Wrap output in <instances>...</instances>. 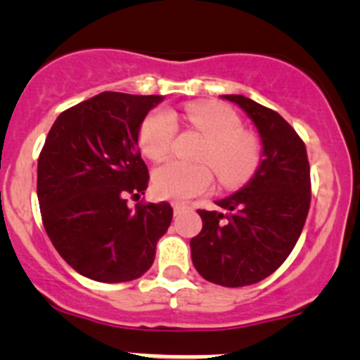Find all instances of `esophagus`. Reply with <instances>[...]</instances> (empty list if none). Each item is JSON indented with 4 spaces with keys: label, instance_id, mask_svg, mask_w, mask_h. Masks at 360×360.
Here are the masks:
<instances>
[{
    "label": "esophagus",
    "instance_id": "esophagus-1",
    "mask_svg": "<svg viewBox=\"0 0 360 360\" xmlns=\"http://www.w3.org/2000/svg\"><path fill=\"white\" fill-rule=\"evenodd\" d=\"M172 207H174V214H181L184 209H186V205L179 202H172Z\"/></svg>",
    "mask_w": 360,
    "mask_h": 360
}]
</instances>
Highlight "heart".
Returning <instances> with one entry per match:
<instances>
[{
    "label": "heart",
    "instance_id": "obj_1",
    "mask_svg": "<svg viewBox=\"0 0 360 360\" xmlns=\"http://www.w3.org/2000/svg\"><path fill=\"white\" fill-rule=\"evenodd\" d=\"M188 122L205 136L197 153L198 163L170 160L157 167L151 176L155 195L169 200H190L212 188L216 170L224 186H238L254 176L259 167L261 144L256 136L242 130L233 110L223 104L198 103L184 110ZM177 134L176 116L157 110L144 118L139 129V146L148 158H165Z\"/></svg>",
    "mask_w": 360,
    "mask_h": 360
}]
</instances>
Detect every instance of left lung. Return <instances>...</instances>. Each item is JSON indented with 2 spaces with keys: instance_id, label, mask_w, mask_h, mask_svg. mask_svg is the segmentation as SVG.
Here are the masks:
<instances>
[{
  "instance_id": "left-lung-1",
  "label": "left lung",
  "mask_w": 360,
  "mask_h": 360,
  "mask_svg": "<svg viewBox=\"0 0 360 360\" xmlns=\"http://www.w3.org/2000/svg\"><path fill=\"white\" fill-rule=\"evenodd\" d=\"M254 122L263 160L237 193L198 210L202 231L191 238V259L205 281L224 288L256 284L291 254L311 200L310 163L296 130L277 111L244 96H223Z\"/></svg>"
}]
</instances>
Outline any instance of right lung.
Returning a JSON list of instances; mask_svg holds the SVG:
<instances>
[{"mask_svg": "<svg viewBox=\"0 0 360 360\" xmlns=\"http://www.w3.org/2000/svg\"><path fill=\"white\" fill-rule=\"evenodd\" d=\"M162 96L103 92L63 111L38 158V202L53 248L72 270L97 282L146 274L172 221L167 202L127 205L144 195L141 123Z\"/></svg>", "mask_w": 360, "mask_h": 360, "instance_id": "right-lung-1", "label": "right lung"}]
</instances>
